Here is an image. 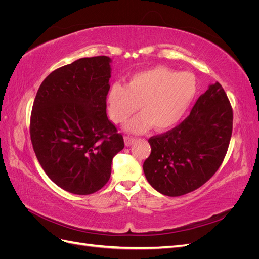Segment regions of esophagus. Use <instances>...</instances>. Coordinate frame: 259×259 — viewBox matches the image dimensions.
I'll list each match as a JSON object with an SVG mask.
<instances>
[{
  "label": "esophagus",
  "mask_w": 259,
  "mask_h": 259,
  "mask_svg": "<svg viewBox=\"0 0 259 259\" xmlns=\"http://www.w3.org/2000/svg\"><path fill=\"white\" fill-rule=\"evenodd\" d=\"M134 142H135V138L130 137V136H124V143L126 147L132 146L133 144H134Z\"/></svg>",
  "instance_id": "1"
}]
</instances>
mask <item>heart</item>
<instances>
[{
  "label": "heart",
  "mask_w": 259,
  "mask_h": 259,
  "mask_svg": "<svg viewBox=\"0 0 259 259\" xmlns=\"http://www.w3.org/2000/svg\"><path fill=\"white\" fill-rule=\"evenodd\" d=\"M198 92L193 74L178 72L165 67H154L133 74L125 86L114 83L109 89V116L122 123L139 109L125 130L143 133L153 126L156 131L173 127L190 107Z\"/></svg>",
  "instance_id": "obj_1"
}]
</instances>
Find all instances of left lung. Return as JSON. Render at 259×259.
<instances>
[{
    "mask_svg": "<svg viewBox=\"0 0 259 259\" xmlns=\"http://www.w3.org/2000/svg\"><path fill=\"white\" fill-rule=\"evenodd\" d=\"M232 109L218 82L208 86L185 121L148 140L144 173L156 191L179 197L198 189L224 161L232 134Z\"/></svg>",
    "mask_w": 259,
    "mask_h": 259,
    "instance_id": "8db88e82",
    "label": "left lung"
}]
</instances>
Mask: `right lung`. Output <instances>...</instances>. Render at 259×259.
<instances>
[{"label":"right lung","mask_w":259,"mask_h":259,"mask_svg":"<svg viewBox=\"0 0 259 259\" xmlns=\"http://www.w3.org/2000/svg\"><path fill=\"white\" fill-rule=\"evenodd\" d=\"M111 58H80L42 82L32 107L30 136L42 168L61 189L86 195L111 175L123 136L107 116Z\"/></svg>","instance_id":"obj_1"}]
</instances>
